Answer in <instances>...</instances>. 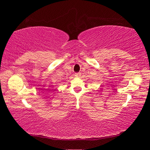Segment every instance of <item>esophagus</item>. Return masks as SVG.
I'll return each instance as SVG.
<instances>
[{
    "instance_id": "esophagus-1",
    "label": "esophagus",
    "mask_w": 150,
    "mask_h": 150,
    "mask_svg": "<svg viewBox=\"0 0 150 150\" xmlns=\"http://www.w3.org/2000/svg\"><path fill=\"white\" fill-rule=\"evenodd\" d=\"M81 75V73H77L75 74V76L76 77H80V76Z\"/></svg>"
}]
</instances>
